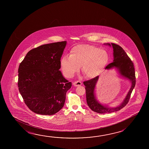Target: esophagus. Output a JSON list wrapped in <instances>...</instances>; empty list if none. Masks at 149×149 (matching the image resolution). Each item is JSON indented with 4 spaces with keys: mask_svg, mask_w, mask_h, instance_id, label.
<instances>
[{
    "mask_svg": "<svg viewBox=\"0 0 149 149\" xmlns=\"http://www.w3.org/2000/svg\"><path fill=\"white\" fill-rule=\"evenodd\" d=\"M73 85L75 87H77V86H81V83L80 81H75V82H74L73 83Z\"/></svg>",
    "mask_w": 149,
    "mask_h": 149,
    "instance_id": "34e87169",
    "label": "esophagus"
}]
</instances>
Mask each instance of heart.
Masks as SVG:
<instances>
[{"instance_id":"b5f03b06","label":"heart","mask_w":149,"mask_h":149,"mask_svg":"<svg viewBox=\"0 0 149 149\" xmlns=\"http://www.w3.org/2000/svg\"><path fill=\"white\" fill-rule=\"evenodd\" d=\"M107 51L90 45H79L73 47L70 56H64L60 60L64 75L71 77L82 65V72L87 78H93L101 73L109 61Z\"/></svg>"}]
</instances>
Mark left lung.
Here are the masks:
<instances>
[{
  "label": "left lung",
  "mask_w": 149,
  "mask_h": 149,
  "mask_svg": "<svg viewBox=\"0 0 149 149\" xmlns=\"http://www.w3.org/2000/svg\"><path fill=\"white\" fill-rule=\"evenodd\" d=\"M113 49V61L107 65L105 70H110L115 68L120 76L126 79L131 83V86L124 99L120 105L116 107H110L100 103L96 98L95 93V86L98 82L99 76L89 81L84 82L85 86L86 101L89 107L95 112L103 114L114 112L122 109L127 104L130 97L136 85V76L134 64L128 56L124 50L116 44L111 43L104 44Z\"/></svg>",
  "instance_id": "left-lung-1"
}]
</instances>
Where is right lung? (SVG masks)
<instances>
[{
  "label": "right lung",
  "mask_w": 149,
  "mask_h": 149,
  "mask_svg": "<svg viewBox=\"0 0 149 149\" xmlns=\"http://www.w3.org/2000/svg\"><path fill=\"white\" fill-rule=\"evenodd\" d=\"M66 41L45 44L26 54L18 69V87L25 103L38 114L53 115L63 107L72 83L59 70Z\"/></svg>",
  "instance_id": "add662e5"
}]
</instances>
